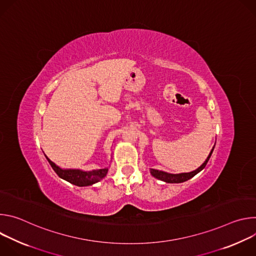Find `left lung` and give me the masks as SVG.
I'll use <instances>...</instances> for the list:
<instances>
[{"mask_svg": "<svg viewBox=\"0 0 256 256\" xmlns=\"http://www.w3.org/2000/svg\"><path fill=\"white\" fill-rule=\"evenodd\" d=\"M214 146L212 147V149L210 150L208 158L206 159V161L196 170L192 171V172H188V173H178V174H172V173H168V172H165V171H162V170H157V169H153L151 168L150 169V173L152 174V176H154L155 178L159 179V180H162L164 182H167V184H181V182H184L190 178H192L194 175H196L198 172H200L206 165L208 161L210 160V156H212V153L214 151Z\"/></svg>", "mask_w": 256, "mask_h": 256, "instance_id": "1", "label": "left lung"}]
</instances>
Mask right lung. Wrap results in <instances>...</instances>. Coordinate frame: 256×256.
<instances>
[{
    "label": "right lung",
    "mask_w": 256,
    "mask_h": 256,
    "mask_svg": "<svg viewBox=\"0 0 256 256\" xmlns=\"http://www.w3.org/2000/svg\"><path fill=\"white\" fill-rule=\"evenodd\" d=\"M48 163L54 170V172L64 180L70 182V184L77 186H93L96 182L103 179L108 170L109 167H105L102 169H96V170H90L85 171L82 169H64L60 166H58L56 163H54L48 156H46Z\"/></svg>",
    "instance_id": "right-lung-1"
}]
</instances>
